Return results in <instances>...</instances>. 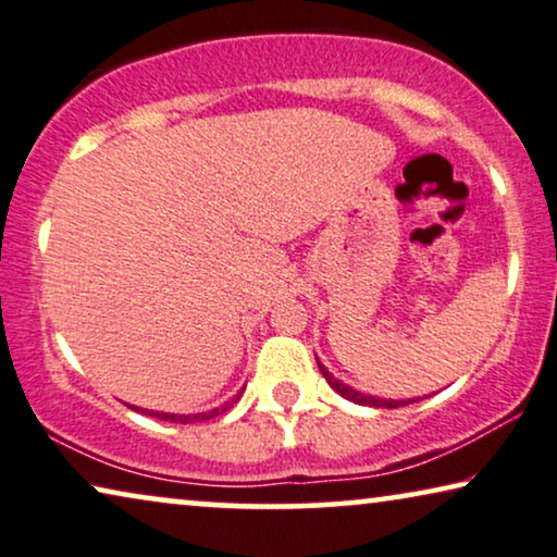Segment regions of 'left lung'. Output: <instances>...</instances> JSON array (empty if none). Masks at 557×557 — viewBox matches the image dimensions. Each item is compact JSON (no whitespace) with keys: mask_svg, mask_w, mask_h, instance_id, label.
I'll list each match as a JSON object with an SVG mask.
<instances>
[{"mask_svg":"<svg viewBox=\"0 0 557 557\" xmlns=\"http://www.w3.org/2000/svg\"><path fill=\"white\" fill-rule=\"evenodd\" d=\"M318 360V356H315ZM318 368L320 373L325 375L327 386H331L335 394H341L343 398H348V401L360 404V406H373V409H398V406H406V404H413V401H421V398H381V396H371V394H363V391H358L354 386H348V383H343L341 379H335V375L327 371V368L320 363L318 360ZM426 398V396H424Z\"/></svg>","mask_w":557,"mask_h":557,"instance_id":"obj_1","label":"left lung"}]
</instances>
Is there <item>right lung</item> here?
Masks as SVG:
<instances>
[{
  "label": "right lung",
  "instance_id": "add662e5",
  "mask_svg": "<svg viewBox=\"0 0 557 557\" xmlns=\"http://www.w3.org/2000/svg\"><path fill=\"white\" fill-rule=\"evenodd\" d=\"M242 394H245V388H239L237 394H234L230 401H224V404H219V406H214V409H209V411H201V413H171V411H153V409H140V406H131L133 411H140V413H146V417H153V419H161V421H171V424H194V421H209V419H214V417H219V413H224V411H230L234 404L239 401L242 398Z\"/></svg>",
  "mask_w": 557,
  "mask_h": 557
}]
</instances>
